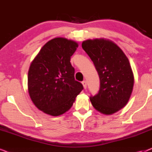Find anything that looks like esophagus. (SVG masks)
<instances>
[{
    "instance_id": "obj_1",
    "label": "esophagus",
    "mask_w": 152,
    "mask_h": 152,
    "mask_svg": "<svg viewBox=\"0 0 152 152\" xmlns=\"http://www.w3.org/2000/svg\"><path fill=\"white\" fill-rule=\"evenodd\" d=\"M82 84H83V86H84V88H86V86H87V82L86 80H84L82 82Z\"/></svg>"
}]
</instances>
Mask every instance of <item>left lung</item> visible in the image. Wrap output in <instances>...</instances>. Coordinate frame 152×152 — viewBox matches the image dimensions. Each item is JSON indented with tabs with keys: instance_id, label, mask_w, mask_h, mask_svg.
<instances>
[{
	"instance_id": "1",
	"label": "left lung",
	"mask_w": 152,
	"mask_h": 152,
	"mask_svg": "<svg viewBox=\"0 0 152 152\" xmlns=\"http://www.w3.org/2000/svg\"><path fill=\"white\" fill-rule=\"evenodd\" d=\"M82 48L94 64L99 75L98 93L90 97L95 109L113 114L127 104L134 87V74L128 58L117 45L104 39L86 40Z\"/></svg>"
}]
</instances>
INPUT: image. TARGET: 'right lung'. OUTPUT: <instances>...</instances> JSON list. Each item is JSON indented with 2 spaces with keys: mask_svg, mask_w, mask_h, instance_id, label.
Segmentation results:
<instances>
[{
  "mask_svg": "<svg viewBox=\"0 0 152 152\" xmlns=\"http://www.w3.org/2000/svg\"><path fill=\"white\" fill-rule=\"evenodd\" d=\"M77 47L73 41L55 38L43 45L30 64L29 94L34 105L45 113H64L84 88L75 80V68L70 62Z\"/></svg>",
  "mask_w": 152,
  "mask_h": 152,
  "instance_id": "right-lung-1",
  "label": "right lung"
}]
</instances>
